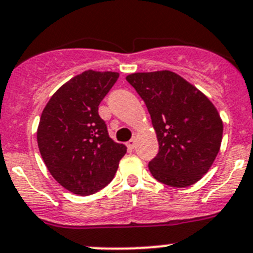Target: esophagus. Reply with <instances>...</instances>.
<instances>
[{"instance_id": "34e87169", "label": "esophagus", "mask_w": 253, "mask_h": 253, "mask_svg": "<svg viewBox=\"0 0 253 253\" xmlns=\"http://www.w3.org/2000/svg\"><path fill=\"white\" fill-rule=\"evenodd\" d=\"M135 146H136V138L133 137V138H131L128 142H127V147H128L129 150H133L135 149Z\"/></svg>"}]
</instances>
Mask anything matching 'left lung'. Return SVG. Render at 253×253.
Here are the masks:
<instances>
[{"instance_id":"left-lung-1","label":"left lung","mask_w":253,"mask_h":253,"mask_svg":"<svg viewBox=\"0 0 253 253\" xmlns=\"http://www.w3.org/2000/svg\"><path fill=\"white\" fill-rule=\"evenodd\" d=\"M143 99L159 141L152 176L175 188L193 185L219 152L223 124L217 108L194 85L169 70L126 77Z\"/></svg>"}]
</instances>
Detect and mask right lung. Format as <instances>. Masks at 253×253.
Here are the masks:
<instances>
[{
	"mask_svg": "<svg viewBox=\"0 0 253 253\" xmlns=\"http://www.w3.org/2000/svg\"><path fill=\"white\" fill-rule=\"evenodd\" d=\"M115 72L87 70L50 98L38 127V145L53 177L67 190L90 195L110 184L127 149L110 137L98 106L117 82Z\"/></svg>",
	"mask_w": 253,
	"mask_h": 253,
	"instance_id": "1",
	"label": "right lung"
}]
</instances>
